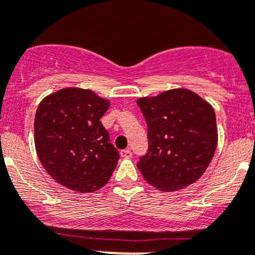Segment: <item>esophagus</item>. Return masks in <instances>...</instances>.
<instances>
[{"label": "esophagus", "instance_id": "obj_1", "mask_svg": "<svg viewBox=\"0 0 255 255\" xmlns=\"http://www.w3.org/2000/svg\"><path fill=\"white\" fill-rule=\"evenodd\" d=\"M121 157H123V158H130L132 157V152H130V149H123V150H121Z\"/></svg>", "mask_w": 255, "mask_h": 255}]
</instances>
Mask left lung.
Here are the masks:
<instances>
[{"label": "left lung", "instance_id": "1", "mask_svg": "<svg viewBox=\"0 0 255 255\" xmlns=\"http://www.w3.org/2000/svg\"><path fill=\"white\" fill-rule=\"evenodd\" d=\"M137 103L148 127V153L137 163L145 182L163 192L197 182L218 144L211 103L187 88L140 97Z\"/></svg>", "mask_w": 255, "mask_h": 255}]
</instances>
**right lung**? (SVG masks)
Here are the masks:
<instances>
[{
  "instance_id": "add662e5",
  "label": "right lung",
  "mask_w": 255,
  "mask_h": 255,
  "mask_svg": "<svg viewBox=\"0 0 255 255\" xmlns=\"http://www.w3.org/2000/svg\"><path fill=\"white\" fill-rule=\"evenodd\" d=\"M111 102L91 90L66 87L46 96L34 117V145L46 172L78 193L110 180L120 154L101 117Z\"/></svg>"
}]
</instances>
